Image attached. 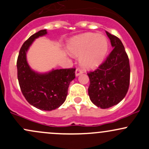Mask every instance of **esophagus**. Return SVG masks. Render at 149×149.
<instances>
[{"label": "esophagus", "mask_w": 149, "mask_h": 149, "mask_svg": "<svg viewBox=\"0 0 149 149\" xmlns=\"http://www.w3.org/2000/svg\"><path fill=\"white\" fill-rule=\"evenodd\" d=\"M83 73V70L81 69V68H78L76 70V76H79V75L81 74V73Z\"/></svg>", "instance_id": "obj_1"}]
</instances>
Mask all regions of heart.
I'll use <instances>...</instances> for the list:
<instances>
[{"label":"heart","mask_w":149,"mask_h":149,"mask_svg":"<svg viewBox=\"0 0 149 149\" xmlns=\"http://www.w3.org/2000/svg\"><path fill=\"white\" fill-rule=\"evenodd\" d=\"M109 43L104 36L86 33L72 39L68 50L73 56H81V65L92 68L101 63L108 51Z\"/></svg>","instance_id":"heart-1"}]
</instances>
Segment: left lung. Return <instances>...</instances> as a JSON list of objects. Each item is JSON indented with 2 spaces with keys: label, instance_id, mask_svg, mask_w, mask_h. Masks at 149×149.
I'll return each instance as SVG.
<instances>
[{
  "label": "left lung",
  "instance_id": "1",
  "mask_svg": "<svg viewBox=\"0 0 149 149\" xmlns=\"http://www.w3.org/2000/svg\"><path fill=\"white\" fill-rule=\"evenodd\" d=\"M111 40V52L98 68L88 72L91 101L101 109L118 104L126 96L130 84V64L121 40L106 31Z\"/></svg>",
  "mask_w": 149,
  "mask_h": 149
}]
</instances>
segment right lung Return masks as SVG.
<instances>
[{"mask_svg":"<svg viewBox=\"0 0 149 149\" xmlns=\"http://www.w3.org/2000/svg\"><path fill=\"white\" fill-rule=\"evenodd\" d=\"M46 30H40L24 42L17 60L18 80L23 95L34 107L43 111L58 109L64 103L70 83L75 79L76 68L53 70L39 74L31 69L26 61V52L36 38L46 35Z\"/></svg>","mask_w":149,"mask_h":149,"instance_id":"obj_1","label":"right lung"}]
</instances>
